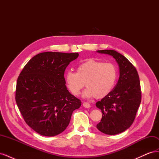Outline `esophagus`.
<instances>
[{
	"instance_id": "esophagus-1",
	"label": "esophagus",
	"mask_w": 159,
	"mask_h": 159,
	"mask_svg": "<svg viewBox=\"0 0 159 159\" xmlns=\"http://www.w3.org/2000/svg\"><path fill=\"white\" fill-rule=\"evenodd\" d=\"M83 106L85 108H89L91 106H90V104L87 103V102H84L83 103Z\"/></svg>"
}]
</instances>
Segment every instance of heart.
Instances as JSON below:
<instances>
[{
    "instance_id": "obj_1",
    "label": "heart",
    "mask_w": 159,
    "mask_h": 159,
    "mask_svg": "<svg viewBox=\"0 0 159 159\" xmlns=\"http://www.w3.org/2000/svg\"><path fill=\"white\" fill-rule=\"evenodd\" d=\"M117 71L111 63L89 59L79 64L76 72L67 71L65 81L74 95H79L85 84L87 87L83 93L84 98H103L111 93L117 80Z\"/></svg>"
}]
</instances>
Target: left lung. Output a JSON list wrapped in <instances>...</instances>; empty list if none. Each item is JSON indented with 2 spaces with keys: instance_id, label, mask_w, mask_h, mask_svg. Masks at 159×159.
<instances>
[{
  "instance_id": "1",
  "label": "left lung",
  "mask_w": 159,
  "mask_h": 159,
  "mask_svg": "<svg viewBox=\"0 0 159 159\" xmlns=\"http://www.w3.org/2000/svg\"><path fill=\"white\" fill-rule=\"evenodd\" d=\"M96 52L112 56L119 66V78L116 86L95 104L102 112L97 129L114 135L126 131L134 121L141 102L140 81L136 68L121 54L113 50Z\"/></svg>"
}]
</instances>
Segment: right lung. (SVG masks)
Here are the masks:
<instances>
[{"label": "right lung", "mask_w": 159, "mask_h": 159, "mask_svg": "<svg viewBox=\"0 0 159 159\" xmlns=\"http://www.w3.org/2000/svg\"><path fill=\"white\" fill-rule=\"evenodd\" d=\"M78 53L46 52L34 56L19 75L16 102L25 121L34 131L54 137L68 126L80 99L67 89L64 71Z\"/></svg>", "instance_id": "add662e5"}]
</instances>
